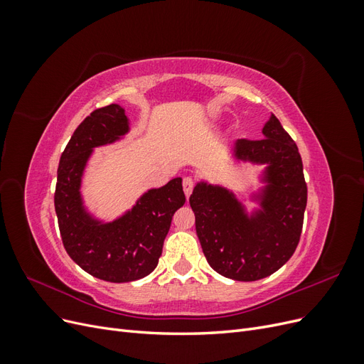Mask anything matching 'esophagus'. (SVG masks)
<instances>
[{"instance_id":"1","label":"esophagus","mask_w":364,"mask_h":364,"mask_svg":"<svg viewBox=\"0 0 364 364\" xmlns=\"http://www.w3.org/2000/svg\"><path fill=\"white\" fill-rule=\"evenodd\" d=\"M182 186H183V193L186 196V199L191 196L193 193V188H194V181L191 178H183V182H182Z\"/></svg>"}]
</instances>
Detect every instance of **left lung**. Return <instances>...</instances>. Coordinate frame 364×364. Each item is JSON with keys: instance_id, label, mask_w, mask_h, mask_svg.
<instances>
[{"instance_id": "8db88e82", "label": "left lung", "mask_w": 364, "mask_h": 364, "mask_svg": "<svg viewBox=\"0 0 364 364\" xmlns=\"http://www.w3.org/2000/svg\"><path fill=\"white\" fill-rule=\"evenodd\" d=\"M262 139L229 147L234 164L262 165L259 186L249 188L250 209L223 185L199 181L190 197L206 261L234 281H258L281 269L299 243L306 185L299 150L273 114Z\"/></svg>"}]
</instances>
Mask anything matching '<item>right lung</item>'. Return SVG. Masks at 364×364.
<instances>
[{"label":"right lung","instance_id":"obj_1","mask_svg":"<svg viewBox=\"0 0 364 364\" xmlns=\"http://www.w3.org/2000/svg\"><path fill=\"white\" fill-rule=\"evenodd\" d=\"M129 132L130 118L119 105L86 117L62 153L54 193L60 237L71 259L92 277L118 284L141 279L156 269L171 218L185 203L182 178H174L142 193L112 220L86 206L82 182L94 150L124 139Z\"/></svg>","mask_w":364,"mask_h":364}]
</instances>
